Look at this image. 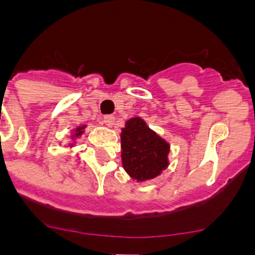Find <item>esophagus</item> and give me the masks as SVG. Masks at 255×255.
I'll use <instances>...</instances> for the list:
<instances>
[{"label":"esophagus","mask_w":255,"mask_h":255,"mask_svg":"<svg viewBox=\"0 0 255 255\" xmlns=\"http://www.w3.org/2000/svg\"><path fill=\"white\" fill-rule=\"evenodd\" d=\"M103 122L107 127H114V124H115V116H112V115L104 116Z\"/></svg>","instance_id":"esophagus-1"}]
</instances>
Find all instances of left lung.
I'll return each mask as SVG.
<instances>
[{"label":"left lung","instance_id":"obj_1","mask_svg":"<svg viewBox=\"0 0 255 255\" xmlns=\"http://www.w3.org/2000/svg\"><path fill=\"white\" fill-rule=\"evenodd\" d=\"M122 163L133 180L147 181L168 167L169 144L140 118L129 119L122 129Z\"/></svg>","mask_w":255,"mask_h":255}]
</instances>
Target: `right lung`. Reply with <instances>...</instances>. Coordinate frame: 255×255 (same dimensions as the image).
Masks as SVG:
<instances>
[{"label": "right lung", "instance_id": "obj_1", "mask_svg": "<svg viewBox=\"0 0 255 255\" xmlns=\"http://www.w3.org/2000/svg\"><path fill=\"white\" fill-rule=\"evenodd\" d=\"M86 126H82V127H78L77 129H75V132H74V135H73V139H75V137H79V136L83 133V129H85Z\"/></svg>", "mask_w": 255, "mask_h": 255}]
</instances>
